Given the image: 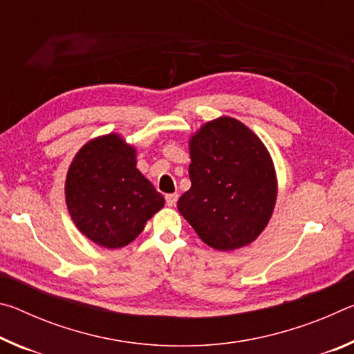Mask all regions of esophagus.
<instances>
[{
  "mask_svg": "<svg viewBox=\"0 0 354 354\" xmlns=\"http://www.w3.org/2000/svg\"><path fill=\"white\" fill-rule=\"evenodd\" d=\"M176 201H178V194H169V195H165L167 206H170V207L176 206Z\"/></svg>",
  "mask_w": 354,
  "mask_h": 354,
  "instance_id": "34e87169",
  "label": "esophagus"
}]
</instances>
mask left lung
Instances as JSON below:
<instances>
[{"instance_id": "left-lung-1", "label": "left lung", "mask_w": 354, "mask_h": 354, "mask_svg": "<svg viewBox=\"0 0 354 354\" xmlns=\"http://www.w3.org/2000/svg\"><path fill=\"white\" fill-rule=\"evenodd\" d=\"M192 187L178 209L209 247L242 248L267 226L277 201V175L267 148L243 123L220 117L190 140Z\"/></svg>"}]
</instances>
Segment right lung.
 Instances as JSON below:
<instances>
[{
	"label": "right lung",
	"instance_id": "1",
	"mask_svg": "<svg viewBox=\"0 0 354 354\" xmlns=\"http://www.w3.org/2000/svg\"><path fill=\"white\" fill-rule=\"evenodd\" d=\"M65 200L77 230L109 250L133 242L165 203L136 169V149L117 134L93 139L77 151Z\"/></svg>",
	"mask_w": 354,
	"mask_h": 354
}]
</instances>
